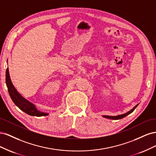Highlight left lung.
Instances as JSON below:
<instances>
[{
	"label": "left lung",
	"instance_id": "1",
	"mask_svg": "<svg viewBox=\"0 0 156 156\" xmlns=\"http://www.w3.org/2000/svg\"><path fill=\"white\" fill-rule=\"evenodd\" d=\"M139 104L136 105L132 109H131L129 111L127 112L126 113H124V114H122V115H117V116H107V115H103V117L104 118H106V119H111V120H119V119H123V118L126 117V116H127L128 115H129L130 113H131L132 112H133L135 109V108L138 106Z\"/></svg>",
	"mask_w": 156,
	"mask_h": 156
}]
</instances>
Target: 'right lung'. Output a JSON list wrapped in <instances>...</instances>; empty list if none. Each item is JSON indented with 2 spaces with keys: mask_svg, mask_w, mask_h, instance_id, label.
I'll list each match as a JSON object with an SVG mask.
<instances>
[{
  "mask_svg": "<svg viewBox=\"0 0 156 156\" xmlns=\"http://www.w3.org/2000/svg\"><path fill=\"white\" fill-rule=\"evenodd\" d=\"M6 84L8 88L9 94H10V96L13 102L15 103L16 105L20 108L22 111L25 112L29 115L34 116H42L49 115V113L39 111L36 108L34 104H33L32 103H31L29 100H27V99H25L24 97H23L21 94L17 92V90L16 89V88L14 87L13 84H12V82L11 81L8 67L7 68L6 72Z\"/></svg>",
  "mask_w": 156,
  "mask_h": 156,
  "instance_id": "obj_1",
  "label": "right lung"
}]
</instances>
